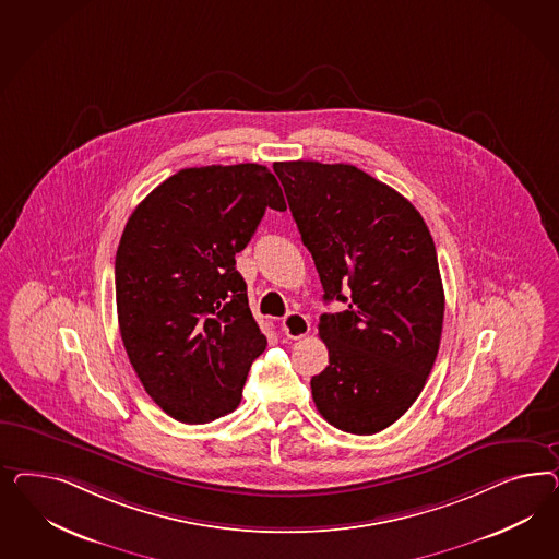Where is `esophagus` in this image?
I'll return each instance as SVG.
<instances>
[{
  "label": "esophagus",
  "mask_w": 559,
  "mask_h": 559,
  "mask_svg": "<svg viewBox=\"0 0 559 559\" xmlns=\"http://www.w3.org/2000/svg\"><path fill=\"white\" fill-rule=\"evenodd\" d=\"M283 328H285V334H287V338L299 340L309 334V330H311V323H309V320L305 318L304 313L290 311V313H287V318L283 320Z\"/></svg>",
  "instance_id": "34e87169"
}]
</instances>
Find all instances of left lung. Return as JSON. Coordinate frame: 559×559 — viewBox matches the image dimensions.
<instances>
[{
    "label": "left lung",
    "mask_w": 559,
    "mask_h": 559,
    "mask_svg": "<svg viewBox=\"0 0 559 559\" xmlns=\"http://www.w3.org/2000/svg\"><path fill=\"white\" fill-rule=\"evenodd\" d=\"M288 209L311 252L330 365L311 379L323 418L374 435L420 395L439 353L444 290L432 236L397 190L350 164L276 162Z\"/></svg>",
    "instance_id": "obj_1"
}]
</instances>
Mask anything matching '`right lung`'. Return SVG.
Returning <instances> with one entry per match:
<instances>
[{
	"instance_id": "right-lung-1",
	"label": "right lung",
	"mask_w": 559,
	"mask_h": 559,
	"mask_svg": "<svg viewBox=\"0 0 559 559\" xmlns=\"http://www.w3.org/2000/svg\"><path fill=\"white\" fill-rule=\"evenodd\" d=\"M266 209L287 211L266 166H204L169 176L124 225L115 262L120 338L150 397L178 423L234 412L266 350L236 271Z\"/></svg>"
}]
</instances>
